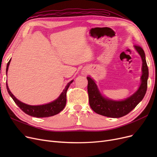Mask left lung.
<instances>
[{
	"instance_id": "left-lung-1",
	"label": "left lung",
	"mask_w": 157,
	"mask_h": 157,
	"mask_svg": "<svg viewBox=\"0 0 157 157\" xmlns=\"http://www.w3.org/2000/svg\"><path fill=\"white\" fill-rule=\"evenodd\" d=\"M134 47L141 56L143 62L142 76L141 77V83L138 90L130 98L121 101H113L103 98L99 93L94 80L90 77H87L90 105L92 110L99 115L111 118H120L125 116L133 110L145 96L147 88V79L149 77L148 67L144 50L140 46L136 45Z\"/></svg>"
}]
</instances>
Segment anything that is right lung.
Wrapping results in <instances>:
<instances>
[{
    "mask_svg": "<svg viewBox=\"0 0 157 157\" xmlns=\"http://www.w3.org/2000/svg\"><path fill=\"white\" fill-rule=\"evenodd\" d=\"M10 60L8 61L7 63L6 67V75L7 71L8 69L9 64H10ZM73 80L70 81L67 86H65V89L62 93L61 94L59 97L56 99V100L54 101L53 102H51L48 104H45V105H29L22 103L21 101H19L17 99H16L14 97L13 95L10 92V90H9L8 84H6V88L8 90V94H10V96L13 99V100L16 103V105L20 107L21 110L24 112L25 113L27 114L30 116L37 117V118H42V117H52L57 115L59 113H60L61 111L64 109L66 101H67V99H66V94H67V90L70 86V84L73 82Z\"/></svg>",
    "mask_w": 157,
    "mask_h": 157,
    "instance_id": "right-lung-1",
    "label": "right lung"
}]
</instances>
